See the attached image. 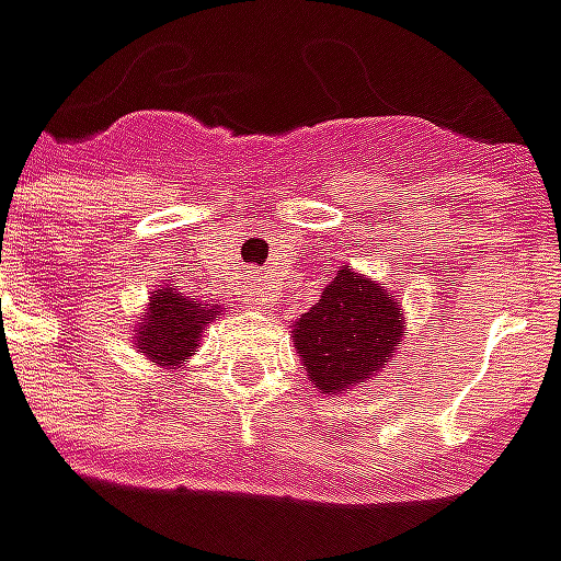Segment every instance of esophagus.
<instances>
[{"mask_svg": "<svg viewBox=\"0 0 561 561\" xmlns=\"http://www.w3.org/2000/svg\"><path fill=\"white\" fill-rule=\"evenodd\" d=\"M268 302H272V289L268 287H256L250 296H247V305H253V308H256V305H268Z\"/></svg>", "mask_w": 561, "mask_h": 561, "instance_id": "esophagus-1", "label": "esophagus"}]
</instances>
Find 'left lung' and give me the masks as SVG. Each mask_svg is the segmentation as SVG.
Masks as SVG:
<instances>
[{
	"label": "left lung",
	"mask_w": 561,
	"mask_h": 561,
	"mask_svg": "<svg viewBox=\"0 0 561 561\" xmlns=\"http://www.w3.org/2000/svg\"><path fill=\"white\" fill-rule=\"evenodd\" d=\"M405 318L400 299L369 274L342 265L320 293L318 305L293 323V347L320 393L357 388L378 376L403 345Z\"/></svg>",
	"instance_id": "obj_1"
}]
</instances>
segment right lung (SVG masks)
Returning a JSON list of instances; mask_svg holds the SVG:
<instances>
[{
  "mask_svg": "<svg viewBox=\"0 0 561 561\" xmlns=\"http://www.w3.org/2000/svg\"><path fill=\"white\" fill-rule=\"evenodd\" d=\"M216 314H222L219 305H201L173 284H161L152 289L146 311L130 332V342L152 366L180 373L192 360V351L201 347V335Z\"/></svg>",
  "mask_w": 561,
  "mask_h": 561,
  "instance_id": "right-lung-1",
  "label": "right lung"
}]
</instances>
